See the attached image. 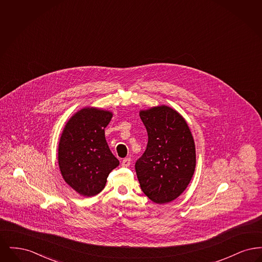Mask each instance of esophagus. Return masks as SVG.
I'll return each instance as SVG.
<instances>
[{"label":"esophagus","instance_id":"34e87169","mask_svg":"<svg viewBox=\"0 0 262 262\" xmlns=\"http://www.w3.org/2000/svg\"><path fill=\"white\" fill-rule=\"evenodd\" d=\"M130 158H125L123 161H122V166L124 167H128L130 165Z\"/></svg>","mask_w":262,"mask_h":262}]
</instances>
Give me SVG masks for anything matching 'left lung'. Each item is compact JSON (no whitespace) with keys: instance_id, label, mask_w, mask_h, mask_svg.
<instances>
[{"instance_id":"8db88e82","label":"left lung","mask_w":262,"mask_h":262,"mask_svg":"<svg viewBox=\"0 0 262 262\" xmlns=\"http://www.w3.org/2000/svg\"><path fill=\"white\" fill-rule=\"evenodd\" d=\"M148 142L136 163L141 190L155 203H168L187 188L195 170V145L186 120L161 105L139 112Z\"/></svg>"}]
</instances>
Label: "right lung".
<instances>
[{
  "mask_svg": "<svg viewBox=\"0 0 262 262\" xmlns=\"http://www.w3.org/2000/svg\"><path fill=\"white\" fill-rule=\"evenodd\" d=\"M113 114L86 107L68 121L59 142L58 161L64 182L83 196L98 194L119 166L105 138Z\"/></svg>",
  "mask_w": 262,
  "mask_h": 262,
  "instance_id": "1",
  "label": "right lung"
}]
</instances>
